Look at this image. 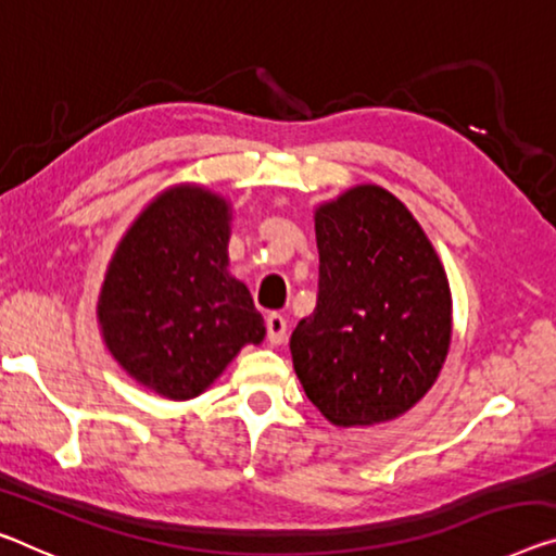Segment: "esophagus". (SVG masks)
Masks as SVG:
<instances>
[{
  "instance_id": "34e87169",
  "label": "esophagus",
  "mask_w": 556,
  "mask_h": 556,
  "mask_svg": "<svg viewBox=\"0 0 556 556\" xmlns=\"http://www.w3.org/2000/svg\"><path fill=\"white\" fill-rule=\"evenodd\" d=\"M286 330H288V323L283 315L278 313H270L266 318V336L273 345H280L286 340Z\"/></svg>"
}]
</instances>
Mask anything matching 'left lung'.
Returning a JSON list of instances; mask_svg holds the SVG:
<instances>
[{"label":"left lung","instance_id":"obj_1","mask_svg":"<svg viewBox=\"0 0 556 556\" xmlns=\"http://www.w3.org/2000/svg\"><path fill=\"white\" fill-rule=\"evenodd\" d=\"M318 301L290 336L298 380L332 425L407 413L447 357L445 268L395 195L357 186L315 211Z\"/></svg>","mask_w":556,"mask_h":556}]
</instances>
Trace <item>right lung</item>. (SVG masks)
<instances>
[{
	"instance_id": "right-lung-1",
	"label": "right lung",
	"mask_w": 556,
	"mask_h": 556,
	"mask_svg": "<svg viewBox=\"0 0 556 556\" xmlns=\"http://www.w3.org/2000/svg\"><path fill=\"white\" fill-rule=\"evenodd\" d=\"M226 201L195 186L161 193L118 243L99 323L118 365L159 395H201L266 336L249 288L226 276Z\"/></svg>"
}]
</instances>
